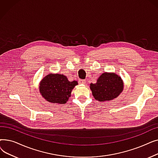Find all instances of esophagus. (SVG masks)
<instances>
[{"label":"esophagus","mask_w":158,"mask_h":158,"mask_svg":"<svg viewBox=\"0 0 158 158\" xmlns=\"http://www.w3.org/2000/svg\"><path fill=\"white\" fill-rule=\"evenodd\" d=\"M79 83L81 84V85H85L86 83V81L82 80V79H79Z\"/></svg>","instance_id":"1"}]
</instances>
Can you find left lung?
I'll return each mask as SVG.
<instances>
[{"label": "left lung", "instance_id": "1", "mask_svg": "<svg viewBox=\"0 0 158 158\" xmlns=\"http://www.w3.org/2000/svg\"><path fill=\"white\" fill-rule=\"evenodd\" d=\"M95 100L101 102L112 101L123 91V82L122 78L114 73L104 72L98 78L95 84L89 86Z\"/></svg>", "mask_w": 158, "mask_h": 158}]
</instances>
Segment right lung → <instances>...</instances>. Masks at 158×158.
Here are the masks:
<instances>
[{
    "label": "right lung",
    "instance_id": "1",
    "mask_svg": "<svg viewBox=\"0 0 158 158\" xmlns=\"http://www.w3.org/2000/svg\"><path fill=\"white\" fill-rule=\"evenodd\" d=\"M77 81H69L66 76L59 73H49L40 83V92L51 103L65 104L71 96V92Z\"/></svg>",
    "mask_w": 158,
    "mask_h": 158
}]
</instances>
